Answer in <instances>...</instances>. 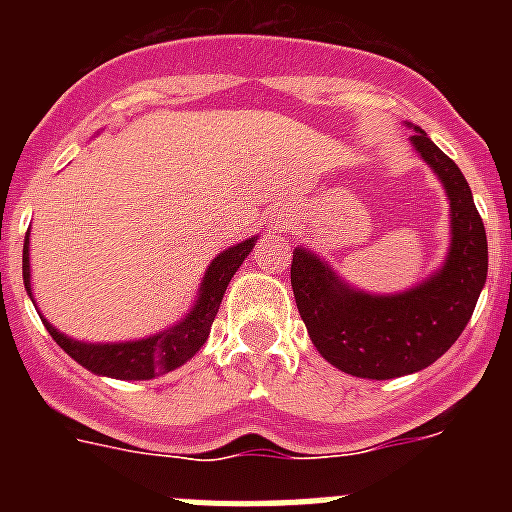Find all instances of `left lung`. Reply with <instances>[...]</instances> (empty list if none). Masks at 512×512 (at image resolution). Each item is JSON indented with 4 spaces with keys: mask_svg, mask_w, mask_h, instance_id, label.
<instances>
[{
    "mask_svg": "<svg viewBox=\"0 0 512 512\" xmlns=\"http://www.w3.org/2000/svg\"><path fill=\"white\" fill-rule=\"evenodd\" d=\"M413 146L451 200L454 238L438 274L405 295L372 297L348 289L315 253H292V292L312 343L361 379H395L441 359L467 328L487 279V233L467 179L420 128Z\"/></svg>",
    "mask_w": 512,
    "mask_h": 512,
    "instance_id": "obj_1",
    "label": "left lung"
}]
</instances>
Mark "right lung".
<instances>
[{
  "label": "right lung",
  "mask_w": 512,
  "mask_h": 512,
  "mask_svg": "<svg viewBox=\"0 0 512 512\" xmlns=\"http://www.w3.org/2000/svg\"><path fill=\"white\" fill-rule=\"evenodd\" d=\"M253 243L243 241L238 246L228 248L217 256L207 269L205 279L200 287V300L192 307L187 318L179 325L169 328L166 333L158 336L143 338V341H128V343H81L74 338H66L58 333L48 320H43L53 341L66 351L74 361H79L84 369L102 377L112 379H153L158 374H166L176 366H182L184 361L192 359L202 348V343L210 336V328L215 323V315L220 310L225 289H228L230 279L238 269H241L243 259L251 253ZM22 279H25V289L30 295V253H27V235L25 246H22ZM33 297V295H30Z\"/></svg>",
  "instance_id": "add662e5"
}]
</instances>
